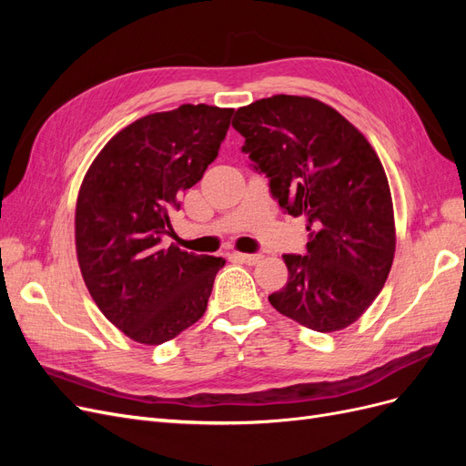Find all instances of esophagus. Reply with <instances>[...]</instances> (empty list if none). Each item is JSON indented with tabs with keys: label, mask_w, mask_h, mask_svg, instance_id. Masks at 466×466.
I'll list each match as a JSON object with an SVG mask.
<instances>
[{
	"label": "esophagus",
	"mask_w": 466,
	"mask_h": 466,
	"mask_svg": "<svg viewBox=\"0 0 466 466\" xmlns=\"http://www.w3.org/2000/svg\"><path fill=\"white\" fill-rule=\"evenodd\" d=\"M233 260H238V262H245V264H257L260 262V255H247V252H233L231 255Z\"/></svg>",
	"instance_id": "1"
}]
</instances>
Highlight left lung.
I'll use <instances>...</instances> for the list:
<instances>
[{"mask_svg":"<svg viewBox=\"0 0 466 466\" xmlns=\"http://www.w3.org/2000/svg\"><path fill=\"white\" fill-rule=\"evenodd\" d=\"M233 128L289 216L307 219L305 255H284L288 284L268 301L317 332L356 322L383 289L397 233L389 180L354 124L313 96L241 106Z\"/></svg>","mask_w":466,"mask_h":466,"instance_id":"obj_1","label":"left lung"}]
</instances>
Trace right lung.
Listing matches in <instances>:
<instances>
[{
    "mask_svg": "<svg viewBox=\"0 0 466 466\" xmlns=\"http://www.w3.org/2000/svg\"><path fill=\"white\" fill-rule=\"evenodd\" d=\"M233 108L182 105L126 126L96 155L76 204V250L101 313L157 346L202 319L225 260L163 247L173 209L218 157Z\"/></svg>",
    "mask_w": 466,
    "mask_h": 466,
    "instance_id": "obj_1",
    "label": "right lung"
}]
</instances>
